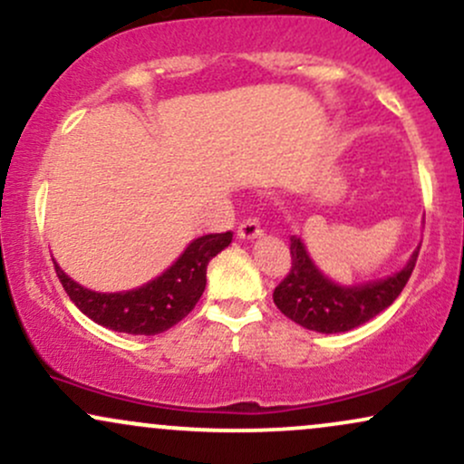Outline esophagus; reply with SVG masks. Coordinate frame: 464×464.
Instances as JSON below:
<instances>
[{
    "label": "esophagus",
    "instance_id": "34e87169",
    "mask_svg": "<svg viewBox=\"0 0 464 464\" xmlns=\"http://www.w3.org/2000/svg\"><path fill=\"white\" fill-rule=\"evenodd\" d=\"M259 236H262V227H259V222L255 220V218H248V220L239 222V227H237L239 239H255Z\"/></svg>",
    "mask_w": 464,
    "mask_h": 464
}]
</instances>
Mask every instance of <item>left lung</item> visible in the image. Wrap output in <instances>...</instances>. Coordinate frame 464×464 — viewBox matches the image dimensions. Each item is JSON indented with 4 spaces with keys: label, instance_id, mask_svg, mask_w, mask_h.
Masks as SVG:
<instances>
[{
    "label": "left lung",
    "instance_id": "8db88e82",
    "mask_svg": "<svg viewBox=\"0 0 464 464\" xmlns=\"http://www.w3.org/2000/svg\"><path fill=\"white\" fill-rule=\"evenodd\" d=\"M290 270L273 292L275 305L301 327L318 334H340L369 323L392 305L412 275L419 248L399 273L360 285H338L327 279L296 236L290 237Z\"/></svg>",
    "mask_w": 464,
    "mask_h": 464
}]
</instances>
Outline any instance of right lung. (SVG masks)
<instances>
[{
    "instance_id": "obj_1",
    "label": "right lung",
    "mask_w": 464,
    "mask_h": 464,
    "mask_svg": "<svg viewBox=\"0 0 464 464\" xmlns=\"http://www.w3.org/2000/svg\"><path fill=\"white\" fill-rule=\"evenodd\" d=\"M233 233H209L189 244L183 255L152 279L129 292H93L82 287L54 262L67 296L84 316L113 332L154 335L168 332L194 310L207 285V264L231 244Z\"/></svg>"
}]
</instances>
